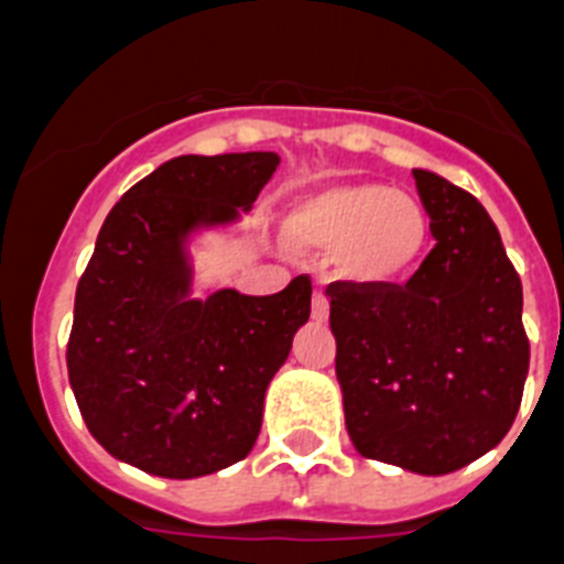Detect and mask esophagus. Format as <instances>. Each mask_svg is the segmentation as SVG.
Instances as JSON below:
<instances>
[{
  "instance_id": "34e87169",
  "label": "esophagus",
  "mask_w": 564,
  "mask_h": 564,
  "mask_svg": "<svg viewBox=\"0 0 564 564\" xmlns=\"http://www.w3.org/2000/svg\"><path fill=\"white\" fill-rule=\"evenodd\" d=\"M311 316L316 323H325L328 319V300H325L323 291H314V302H311Z\"/></svg>"
}]
</instances>
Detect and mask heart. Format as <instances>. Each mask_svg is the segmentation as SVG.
Returning <instances> with one entry per match:
<instances>
[{
	"instance_id": "b5f03b06",
	"label": "heart",
	"mask_w": 564,
	"mask_h": 564,
	"mask_svg": "<svg viewBox=\"0 0 564 564\" xmlns=\"http://www.w3.org/2000/svg\"><path fill=\"white\" fill-rule=\"evenodd\" d=\"M282 239L296 253H332L343 282L380 291L417 271L430 218L412 195L383 184H325L288 204Z\"/></svg>"
}]
</instances>
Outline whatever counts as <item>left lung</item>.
<instances>
[{
    "label": "left lung",
    "mask_w": 564,
    "mask_h": 564,
    "mask_svg": "<svg viewBox=\"0 0 564 564\" xmlns=\"http://www.w3.org/2000/svg\"><path fill=\"white\" fill-rule=\"evenodd\" d=\"M435 248L403 288L332 285L337 383L355 449L446 476L501 444L522 403L530 346L522 282L487 209L415 170Z\"/></svg>",
    "instance_id": "8db88e82"
}]
</instances>
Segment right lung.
Masks as SVG:
<instances>
[{
	"mask_svg": "<svg viewBox=\"0 0 564 564\" xmlns=\"http://www.w3.org/2000/svg\"><path fill=\"white\" fill-rule=\"evenodd\" d=\"M276 152L181 155L106 216L74 300L68 380L111 458L161 478H202L248 458L264 394L311 316V279L273 296L207 288L193 248L239 230Z\"/></svg>",
	"mask_w": 564,
	"mask_h": 564,
	"instance_id": "add662e5",
	"label": "right lung"
}]
</instances>
